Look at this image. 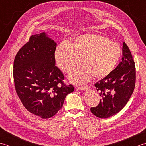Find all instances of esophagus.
Returning a JSON list of instances; mask_svg holds the SVG:
<instances>
[{
	"mask_svg": "<svg viewBox=\"0 0 146 146\" xmlns=\"http://www.w3.org/2000/svg\"><path fill=\"white\" fill-rule=\"evenodd\" d=\"M88 86H77L76 89L78 90H85L88 89Z\"/></svg>",
	"mask_w": 146,
	"mask_h": 146,
	"instance_id": "obj_1",
	"label": "esophagus"
}]
</instances>
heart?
Instances as JSON below:
<instances>
[{
  "label": "heart",
  "instance_id": "obj_1",
  "mask_svg": "<svg viewBox=\"0 0 146 146\" xmlns=\"http://www.w3.org/2000/svg\"><path fill=\"white\" fill-rule=\"evenodd\" d=\"M122 56L120 45L104 36L86 34L77 36L70 44L61 42L54 51L58 66L68 73L81 58L83 66L71 71L68 79L76 84L88 82L92 77L102 79L108 76L119 63Z\"/></svg>",
  "mask_w": 146,
  "mask_h": 146
}]
</instances>
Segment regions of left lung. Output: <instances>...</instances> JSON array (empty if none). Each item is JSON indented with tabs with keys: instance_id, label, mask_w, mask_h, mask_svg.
<instances>
[{
	"instance_id": "left-lung-1",
	"label": "left lung",
	"mask_w": 146,
	"mask_h": 146,
	"mask_svg": "<svg viewBox=\"0 0 146 146\" xmlns=\"http://www.w3.org/2000/svg\"><path fill=\"white\" fill-rule=\"evenodd\" d=\"M122 62L111 72L95 84L102 97L92 113L99 118H108L117 113L125 106L135 88V66L131 52L123 43Z\"/></svg>"
}]
</instances>
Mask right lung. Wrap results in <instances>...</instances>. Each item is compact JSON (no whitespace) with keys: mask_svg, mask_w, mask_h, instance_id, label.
<instances>
[{"mask_svg":"<svg viewBox=\"0 0 146 146\" xmlns=\"http://www.w3.org/2000/svg\"><path fill=\"white\" fill-rule=\"evenodd\" d=\"M56 43L43 32L32 35L22 47L14 61L15 91L29 112L49 119L63 107L72 85H66L61 70L55 66Z\"/></svg>","mask_w":146,"mask_h":146,"instance_id":"1","label":"right lung"}]
</instances>
